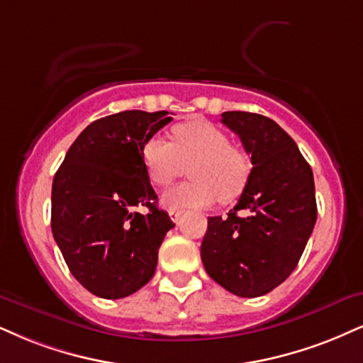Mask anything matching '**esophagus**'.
<instances>
[{
	"label": "esophagus",
	"mask_w": 363,
	"mask_h": 363,
	"mask_svg": "<svg viewBox=\"0 0 363 363\" xmlns=\"http://www.w3.org/2000/svg\"><path fill=\"white\" fill-rule=\"evenodd\" d=\"M182 210H169V218H172V220L174 222V223H178V220H180V217H182Z\"/></svg>",
	"instance_id": "1"
}]
</instances>
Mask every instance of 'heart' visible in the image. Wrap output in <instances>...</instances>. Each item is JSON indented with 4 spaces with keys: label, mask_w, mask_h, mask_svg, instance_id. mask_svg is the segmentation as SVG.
I'll list each match as a JSON object with an SVG mask.
<instances>
[{
    "label": "heart",
    "mask_w": 363,
    "mask_h": 363,
    "mask_svg": "<svg viewBox=\"0 0 363 363\" xmlns=\"http://www.w3.org/2000/svg\"><path fill=\"white\" fill-rule=\"evenodd\" d=\"M141 158L150 180L167 186L189 167L190 182L164 191L169 208L208 207L230 203L247 186L252 163L244 150L230 145L229 136L208 121H190L173 128V145L158 136L146 140Z\"/></svg>",
    "instance_id": "b5f03b06"
}]
</instances>
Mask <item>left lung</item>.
I'll return each mask as SVG.
<instances>
[{"label": "left lung", "instance_id": "left-lung-1", "mask_svg": "<svg viewBox=\"0 0 363 363\" xmlns=\"http://www.w3.org/2000/svg\"><path fill=\"white\" fill-rule=\"evenodd\" d=\"M222 123L240 138L252 172L227 217H208L200 254L216 283L256 298L298 266L316 222L315 180L296 143L272 119L227 111Z\"/></svg>", "mask_w": 363, "mask_h": 363}]
</instances>
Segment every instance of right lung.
I'll use <instances>...</instances> for the list:
<instances>
[{
  "mask_svg": "<svg viewBox=\"0 0 363 363\" xmlns=\"http://www.w3.org/2000/svg\"><path fill=\"white\" fill-rule=\"evenodd\" d=\"M169 121L167 111L94 121L53 177V239L72 276L96 296L126 298L155 274L158 249L174 223L156 207L141 147Z\"/></svg>",
  "mask_w": 363,
  "mask_h": 363,
  "instance_id": "add662e5",
  "label": "right lung"
}]
</instances>
